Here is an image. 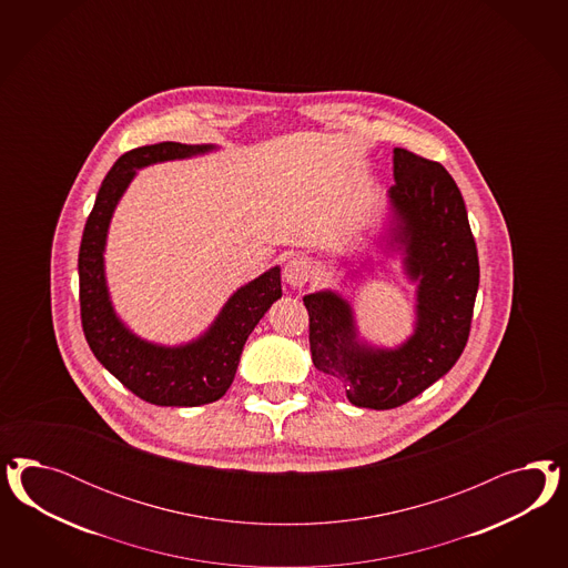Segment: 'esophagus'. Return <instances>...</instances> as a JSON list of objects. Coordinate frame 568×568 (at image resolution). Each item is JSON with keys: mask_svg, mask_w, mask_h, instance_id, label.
Masks as SVG:
<instances>
[{"mask_svg": "<svg viewBox=\"0 0 568 568\" xmlns=\"http://www.w3.org/2000/svg\"><path fill=\"white\" fill-rule=\"evenodd\" d=\"M283 276L287 281V285L292 287H304L308 283L310 276H312V264L308 258L304 256H295L290 260L283 268Z\"/></svg>", "mask_w": 568, "mask_h": 568, "instance_id": "obj_1", "label": "esophagus"}]
</instances>
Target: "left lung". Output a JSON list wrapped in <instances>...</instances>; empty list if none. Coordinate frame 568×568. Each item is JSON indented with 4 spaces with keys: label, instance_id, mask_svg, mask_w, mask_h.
Listing matches in <instances>:
<instances>
[{
    "label": "left lung",
    "instance_id": "left-lung-1",
    "mask_svg": "<svg viewBox=\"0 0 568 568\" xmlns=\"http://www.w3.org/2000/svg\"><path fill=\"white\" fill-rule=\"evenodd\" d=\"M389 190L392 241L416 281L414 333L394 349L358 337L354 312L339 293L304 297L314 366L358 408L389 410L423 394L460 358L479 290V256L465 200L449 172L408 150H394Z\"/></svg>",
    "mask_w": 568,
    "mask_h": 568
}]
</instances>
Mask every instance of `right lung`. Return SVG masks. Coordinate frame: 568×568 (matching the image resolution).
<instances>
[{
	"mask_svg": "<svg viewBox=\"0 0 568 568\" xmlns=\"http://www.w3.org/2000/svg\"><path fill=\"white\" fill-rule=\"evenodd\" d=\"M212 150L214 145L164 141L122 154L98 191L79 250V302L87 344L129 392L155 406H202L221 399L235 378L250 333L283 293L281 268L275 266L233 293L202 337L174 347L143 342L112 308L103 250L122 193L143 166Z\"/></svg>",
	"mask_w": 568,
	"mask_h": 568,
	"instance_id": "add662e5",
	"label": "right lung"
}]
</instances>
